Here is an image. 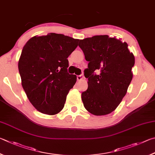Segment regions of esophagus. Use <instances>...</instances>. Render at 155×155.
Segmentation results:
<instances>
[{
    "instance_id": "obj_1",
    "label": "esophagus",
    "mask_w": 155,
    "mask_h": 155,
    "mask_svg": "<svg viewBox=\"0 0 155 155\" xmlns=\"http://www.w3.org/2000/svg\"><path fill=\"white\" fill-rule=\"evenodd\" d=\"M84 77L83 74H80V75H77V80L78 81H80V80H82Z\"/></svg>"
}]
</instances>
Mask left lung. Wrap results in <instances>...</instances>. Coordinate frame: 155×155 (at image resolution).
Returning a JSON list of instances; mask_svg holds the SVG:
<instances>
[{
    "instance_id": "left-lung-1",
    "label": "left lung",
    "mask_w": 155,
    "mask_h": 155,
    "mask_svg": "<svg viewBox=\"0 0 155 155\" xmlns=\"http://www.w3.org/2000/svg\"><path fill=\"white\" fill-rule=\"evenodd\" d=\"M78 45L88 61L84 71L88 81V89L82 93L84 106L95 116L108 114L127 93L133 78L134 54L126 42L108 35L86 38Z\"/></svg>"
}]
</instances>
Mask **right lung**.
<instances>
[{
	"mask_svg": "<svg viewBox=\"0 0 155 155\" xmlns=\"http://www.w3.org/2000/svg\"><path fill=\"white\" fill-rule=\"evenodd\" d=\"M79 39L49 33L30 39L18 62L21 85L32 105L40 112L54 115L63 109L66 97L76 82L67 71V58Z\"/></svg>",
	"mask_w": 155,
	"mask_h": 155,
	"instance_id": "add662e5",
	"label": "right lung"
}]
</instances>
